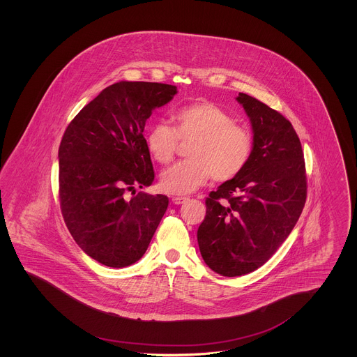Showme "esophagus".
<instances>
[{
  "label": "esophagus",
  "instance_id": "34e87169",
  "mask_svg": "<svg viewBox=\"0 0 357 357\" xmlns=\"http://www.w3.org/2000/svg\"><path fill=\"white\" fill-rule=\"evenodd\" d=\"M187 201H188L187 197H174V198H172V204H186Z\"/></svg>",
  "mask_w": 357,
  "mask_h": 357
}]
</instances>
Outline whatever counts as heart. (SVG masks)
I'll use <instances>...</instances> for the list:
<instances>
[{
    "mask_svg": "<svg viewBox=\"0 0 357 357\" xmlns=\"http://www.w3.org/2000/svg\"><path fill=\"white\" fill-rule=\"evenodd\" d=\"M174 123V127L166 121L153 123L144 134L149 151L160 165L174 159L179 140H191L186 149L188 159L162 174L165 192L190 194L210 176L215 182H227L246 167L253 151L252 135L220 105L208 100L188 104L175 112Z\"/></svg>",
    "mask_w": 357,
    "mask_h": 357,
    "instance_id": "b5f03b06",
    "label": "heart"
}]
</instances>
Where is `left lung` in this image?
<instances>
[{"label":"left lung","mask_w":357,"mask_h":357,"mask_svg":"<svg viewBox=\"0 0 357 357\" xmlns=\"http://www.w3.org/2000/svg\"><path fill=\"white\" fill-rule=\"evenodd\" d=\"M253 128L246 167L206 198L198 245L206 265L225 277L262 266L298 221L306 199L301 142L291 123L255 98L239 93Z\"/></svg>","instance_id":"left-lung-1"}]
</instances>
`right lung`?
<instances>
[{"instance_id": "add662e5", "label": "right lung", "mask_w": 357, "mask_h": 357, "mask_svg": "<svg viewBox=\"0 0 357 357\" xmlns=\"http://www.w3.org/2000/svg\"><path fill=\"white\" fill-rule=\"evenodd\" d=\"M175 93V85L115 83L88 102L63 135V218L85 255L105 266L124 268L140 259L167 210L166 195L135 194V188L151 186L155 178L143 136L146 121Z\"/></svg>"}]
</instances>
